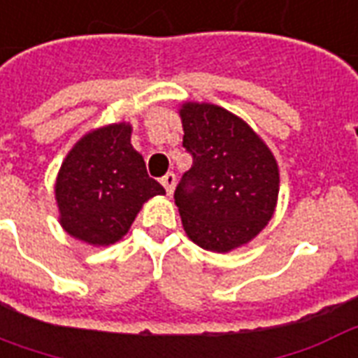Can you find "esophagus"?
<instances>
[{"label": "esophagus", "instance_id": "34e87169", "mask_svg": "<svg viewBox=\"0 0 358 358\" xmlns=\"http://www.w3.org/2000/svg\"><path fill=\"white\" fill-rule=\"evenodd\" d=\"M161 184H163V187L166 189V193L171 195L172 189H174V186H176V176H174L172 172H166L165 176L161 178Z\"/></svg>", "mask_w": 358, "mask_h": 358}]
</instances>
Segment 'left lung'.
<instances>
[{
	"mask_svg": "<svg viewBox=\"0 0 358 358\" xmlns=\"http://www.w3.org/2000/svg\"><path fill=\"white\" fill-rule=\"evenodd\" d=\"M182 145L193 165L174 192L187 237L205 250L229 252L267 226L279 197V166L245 121L214 104L180 108Z\"/></svg>",
	"mask_w": 358,
	"mask_h": 358,
	"instance_id": "8db88e82",
	"label": "left lung"
}]
</instances>
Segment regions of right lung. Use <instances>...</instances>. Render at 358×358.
<instances>
[{
	"instance_id": "1",
	"label": "right lung",
	"mask_w": 358,
	"mask_h": 358,
	"mask_svg": "<svg viewBox=\"0 0 358 358\" xmlns=\"http://www.w3.org/2000/svg\"><path fill=\"white\" fill-rule=\"evenodd\" d=\"M129 123L85 134L66 155L55 184L60 224L71 237L106 246L119 241L145 201L165 187L148 176Z\"/></svg>"
}]
</instances>
